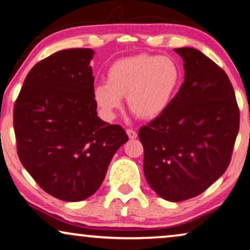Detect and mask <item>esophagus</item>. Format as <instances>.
I'll return each mask as SVG.
<instances>
[{
    "label": "esophagus",
    "instance_id": "obj_1",
    "mask_svg": "<svg viewBox=\"0 0 250 250\" xmlns=\"http://www.w3.org/2000/svg\"><path fill=\"white\" fill-rule=\"evenodd\" d=\"M126 133H127L128 138L131 139V140L135 139L136 136H138V133H136V132L134 131V129H132V128H128V129H126Z\"/></svg>",
    "mask_w": 250,
    "mask_h": 250
}]
</instances>
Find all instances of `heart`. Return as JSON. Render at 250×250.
I'll use <instances>...</instances> for the list:
<instances>
[{
	"mask_svg": "<svg viewBox=\"0 0 250 250\" xmlns=\"http://www.w3.org/2000/svg\"><path fill=\"white\" fill-rule=\"evenodd\" d=\"M181 81L182 71L172 58L139 54L115 61L108 69L107 82L94 87L93 98L108 119L122 108L124 97L133 114L152 119L169 107Z\"/></svg>",
	"mask_w": 250,
	"mask_h": 250,
	"instance_id": "1",
	"label": "heart"
}]
</instances>
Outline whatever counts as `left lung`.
<instances>
[{
	"instance_id": "left-lung-1",
	"label": "left lung",
	"mask_w": 250,
	"mask_h": 250,
	"mask_svg": "<svg viewBox=\"0 0 250 250\" xmlns=\"http://www.w3.org/2000/svg\"><path fill=\"white\" fill-rule=\"evenodd\" d=\"M184 82L162 115L139 131L143 172L155 192L183 201L207 190L231 162L240 112L225 71L192 47L174 50Z\"/></svg>"
}]
</instances>
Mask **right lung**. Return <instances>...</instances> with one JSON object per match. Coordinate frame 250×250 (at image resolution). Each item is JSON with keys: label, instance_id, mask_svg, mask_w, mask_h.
<instances>
[{"label": "right lung", "instance_id": "add662e5", "mask_svg": "<svg viewBox=\"0 0 250 250\" xmlns=\"http://www.w3.org/2000/svg\"><path fill=\"white\" fill-rule=\"evenodd\" d=\"M93 54L68 49L41 60L26 76L13 109L20 162L46 193L64 201L92 196L128 140L122 126L98 117Z\"/></svg>", "mask_w": 250, "mask_h": 250}]
</instances>
